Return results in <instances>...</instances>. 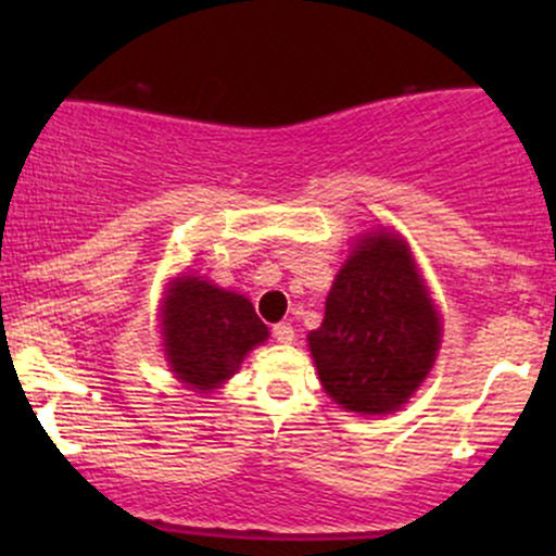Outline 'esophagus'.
Listing matches in <instances>:
<instances>
[{
  "label": "esophagus",
  "mask_w": 556,
  "mask_h": 556,
  "mask_svg": "<svg viewBox=\"0 0 556 556\" xmlns=\"http://www.w3.org/2000/svg\"><path fill=\"white\" fill-rule=\"evenodd\" d=\"M271 334H274V340L277 342H282V344H290L292 340H295V329L290 327V324H274V329H271Z\"/></svg>",
  "instance_id": "1"
}]
</instances>
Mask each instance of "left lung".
Listing matches in <instances>:
<instances>
[{
	"label": "left lung",
	"mask_w": 556,
	"mask_h": 556,
	"mask_svg": "<svg viewBox=\"0 0 556 556\" xmlns=\"http://www.w3.org/2000/svg\"><path fill=\"white\" fill-rule=\"evenodd\" d=\"M439 331L437 308L410 253L381 229L344 261L308 344L331 400L381 416L405 405L426 379Z\"/></svg>",
	"instance_id": "8db88e82"
}]
</instances>
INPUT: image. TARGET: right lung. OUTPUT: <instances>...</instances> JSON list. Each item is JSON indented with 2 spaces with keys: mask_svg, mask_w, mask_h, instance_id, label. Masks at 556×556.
I'll list each match as a JSON object with an SVG mask.
<instances>
[{
  "mask_svg": "<svg viewBox=\"0 0 556 556\" xmlns=\"http://www.w3.org/2000/svg\"><path fill=\"white\" fill-rule=\"evenodd\" d=\"M269 337L251 300L198 277H182L164 305V348L172 371L198 392L238 371L248 350Z\"/></svg>",
  "mask_w": 556,
  "mask_h": 556,
  "instance_id": "add662e5",
  "label": "right lung"
}]
</instances>
